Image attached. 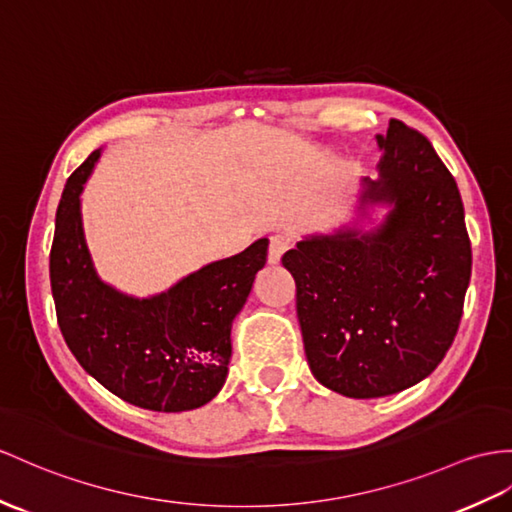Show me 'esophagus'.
<instances>
[{"label":"esophagus","mask_w":512,"mask_h":512,"mask_svg":"<svg viewBox=\"0 0 512 512\" xmlns=\"http://www.w3.org/2000/svg\"><path fill=\"white\" fill-rule=\"evenodd\" d=\"M289 247H291V239H289V236H284V234L273 236L271 243H269V263H271V265H278L280 260H282V256H284V252H286V249H289Z\"/></svg>","instance_id":"1"}]
</instances>
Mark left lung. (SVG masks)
Instances as JSON below:
<instances>
[{"instance_id":"8db88e82","label":"left lung","mask_w":512,"mask_h":512,"mask_svg":"<svg viewBox=\"0 0 512 512\" xmlns=\"http://www.w3.org/2000/svg\"><path fill=\"white\" fill-rule=\"evenodd\" d=\"M378 145L380 180L365 178L363 204H393L382 226L313 236L282 256L310 371L356 400L430 376L454 343L471 278L463 199L430 141L391 119Z\"/></svg>"}]
</instances>
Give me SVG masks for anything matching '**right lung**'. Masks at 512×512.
<instances>
[{
  "mask_svg": "<svg viewBox=\"0 0 512 512\" xmlns=\"http://www.w3.org/2000/svg\"><path fill=\"white\" fill-rule=\"evenodd\" d=\"M99 149L62 191L49 278L71 354L121 400L158 413L204 406L221 391L232 356V319L267 263V239L186 276L169 291L134 299L97 278L86 249L80 193Z\"/></svg>",
  "mask_w": 512,
  "mask_h": 512,
  "instance_id": "obj_1",
  "label": "right lung"
}]
</instances>
